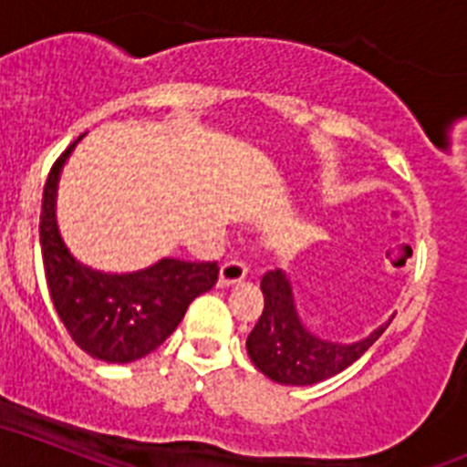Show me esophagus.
I'll use <instances>...</instances> for the list:
<instances>
[{"instance_id": "34e87169", "label": "esophagus", "mask_w": 467, "mask_h": 467, "mask_svg": "<svg viewBox=\"0 0 467 467\" xmlns=\"http://www.w3.org/2000/svg\"><path fill=\"white\" fill-rule=\"evenodd\" d=\"M246 273H249V268H246L242 261H225V264L221 265V273H218V285H221V287L237 285V282L244 280Z\"/></svg>"}]
</instances>
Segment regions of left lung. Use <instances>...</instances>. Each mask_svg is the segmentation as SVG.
Returning <instances> with one entry per match:
<instances>
[{"label":"left lung","mask_w":467,"mask_h":467,"mask_svg":"<svg viewBox=\"0 0 467 467\" xmlns=\"http://www.w3.org/2000/svg\"><path fill=\"white\" fill-rule=\"evenodd\" d=\"M261 292L264 313L246 337V351L254 366L280 385H316L342 373L378 342L394 318L391 316L385 325L358 342H330L301 323L292 282L285 270H268L261 280Z\"/></svg>","instance_id":"left-lung-1"}]
</instances>
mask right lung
Wrapping results in <instances>:
<instances>
[{"label":"right lung","instance_id":"1","mask_svg":"<svg viewBox=\"0 0 467 467\" xmlns=\"http://www.w3.org/2000/svg\"><path fill=\"white\" fill-rule=\"evenodd\" d=\"M80 140L58 156L42 194L40 244L47 287L58 318L85 354L107 363H132L173 335L192 301L215 285L218 264L161 258L135 273H104L80 264L57 225L61 168Z\"/></svg>","mask_w":467,"mask_h":467}]
</instances>
